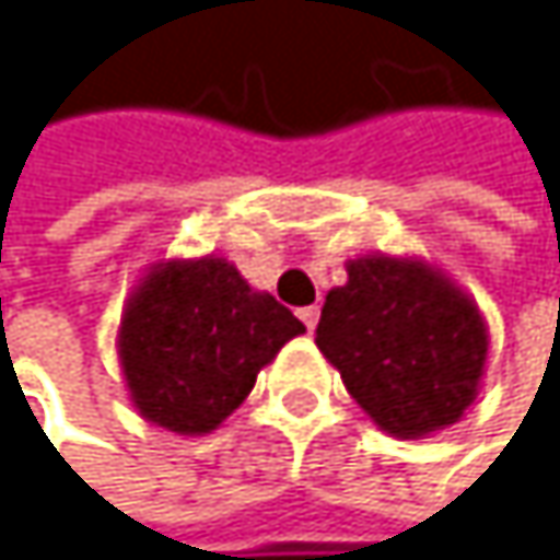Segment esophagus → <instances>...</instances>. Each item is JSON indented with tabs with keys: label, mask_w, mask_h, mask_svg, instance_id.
I'll list each match as a JSON object with an SVG mask.
<instances>
[{
	"label": "esophagus",
	"mask_w": 560,
	"mask_h": 560,
	"mask_svg": "<svg viewBox=\"0 0 560 560\" xmlns=\"http://www.w3.org/2000/svg\"><path fill=\"white\" fill-rule=\"evenodd\" d=\"M318 315H322V312H318V305L299 308V318L305 322V328H308V331H315V325H318Z\"/></svg>",
	"instance_id": "esophagus-1"
}]
</instances>
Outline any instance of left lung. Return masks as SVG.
Here are the masks:
<instances>
[{
    "mask_svg": "<svg viewBox=\"0 0 560 560\" xmlns=\"http://www.w3.org/2000/svg\"><path fill=\"white\" fill-rule=\"evenodd\" d=\"M315 345L378 428L418 438L475 401L488 331L445 275L372 255L348 261V285L328 292Z\"/></svg>",
    "mask_w": 560,
    "mask_h": 560,
    "instance_id": "8db88e82",
    "label": "left lung"
}]
</instances>
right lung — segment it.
Segmentation results:
<instances>
[{
  "label": "right lung",
  "mask_w": 560,
  "mask_h": 560,
  "mask_svg": "<svg viewBox=\"0 0 560 560\" xmlns=\"http://www.w3.org/2000/svg\"><path fill=\"white\" fill-rule=\"evenodd\" d=\"M302 331L285 305L252 292L235 265L209 255L165 261L136 289L118 328V358L145 421L206 434Z\"/></svg>",
  "instance_id": "add662e5"
}]
</instances>
